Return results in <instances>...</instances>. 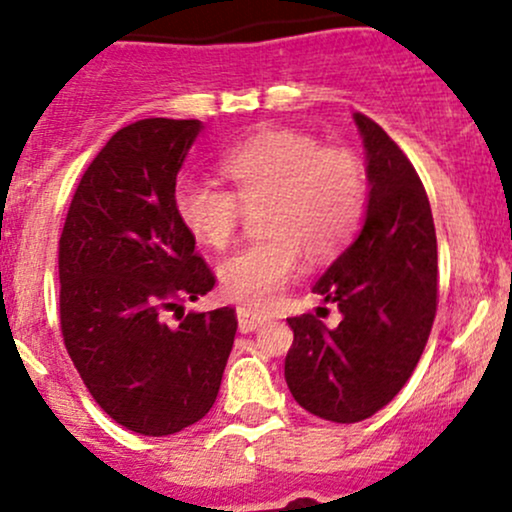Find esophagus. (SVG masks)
Listing matches in <instances>:
<instances>
[{"instance_id":"obj_1","label":"esophagus","mask_w":512,"mask_h":512,"mask_svg":"<svg viewBox=\"0 0 512 512\" xmlns=\"http://www.w3.org/2000/svg\"><path fill=\"white\" fill-rule=\"evenodd\" d=\"M269 320L267 313L252 311V308H238V328L240 333H252V330L262 328Z\"/></svg>"}]
</instances>
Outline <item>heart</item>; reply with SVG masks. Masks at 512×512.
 I'll return each mask as SVG.
<instances>
[{
	"label": "heart",
	"instance_id": "heart-1",
	"mask_svg": "<svg viewBox=\"0 0 512 512\" xmlns=\"http://www.w3.org/2000/svg\"><path fill=\"white\" fill-rule=\"evenodd\" d=\"M233 192L184 177L174 213L196 243L221 250L240 216L260 209L265 238L252 240L218 267L221 291L245 306H272L299 277L303 250L313 260L350 243L367 206V174L355 153L323 148L291 128H265L226 150L218 162Z\"/></svg>",
	"mask_w": 512,
	"mask_h": 512
}]
</instances>
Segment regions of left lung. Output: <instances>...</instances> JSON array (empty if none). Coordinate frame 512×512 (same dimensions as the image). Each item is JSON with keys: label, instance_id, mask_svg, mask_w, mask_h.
I'll list each match as a JSON object with an SVG mask.
<instances>
[{"label": "left lung", "instance_id": "1", "mask_svg": "<svg viewBox=\"0 0 512 512\" xmlns=\"http://www.w3.org/2000/svg\"><path fill=\"white\" fill-rule=\"evenodd\" d=\"M367 157L362 230L313 291L342 320L286 318L294 345L284 379L301 408L333 423H359L411 379L437 311V240L418 172L379 123L352 114Z\"/></svg>", "mask_w": 512, "mask_h": 512}]
</instances>
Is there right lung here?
I'll use <instances>...</instances> for the list:
<instances>
[{
    "label": "right lung",
    "mask_w": 512,
    "mask_h": 512,
    "mask_svg": "<svg viewBox=\"0 0 512 512\" xmlns=\"http://www.w3.org/2000/svg\"><path fill=\"white\" fill-rule=\"evenodd\" d=\"M201 121L121 128L82 174L60 235V325L84 386L109 418L148 437L199 423L233 350V308L162 311L216 284L174 213L177 174Z\"/></svg>",
    "instance_id": "add662e5"
}]
</instances>
